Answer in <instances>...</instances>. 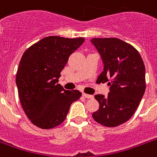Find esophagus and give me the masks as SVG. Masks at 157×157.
I'll return each mask as SVG.
<instances>
[{
    "instance_id": "34e87169",
    "label": "esophagus",
    "mask_w": 157,
    "mask_h": 157,
    "mask_svg": "<svg viewBox=\"0 0 157 157\" xmlns=\"http://www.w3.org/2000/svg\"><path fill=\"white\" fill-rule=\"evenodd\" d=\"M82 95H83L85 98H86V99H93V98H94V96H93V95H91V94H86V93H83V94H82Z\"/></svg>"
}]
</instances>
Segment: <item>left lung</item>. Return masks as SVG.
I'll list each match as a JSON object with an SVG mask.
<instances>
[{"label":"left lung","mask_w":157,"mask_h":157,"mask_svg":"<svg viewBox=\"0 0 157 157\" xmlns=\"http://www.w3.org/2000/svg\"><path fill=\"white\" fill-rule=\"evenodd\" d=\"M91 43L104 63V71L96 83L108 82L110 86L106 97L103 94L94 95L100 107L92 117L103 126L117 127L130 119L144 94V63L134 47L121 39L94 38Z\"/></svg>","instance_id":"1"}]
</instances>
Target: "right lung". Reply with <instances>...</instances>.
<instances>
[{
  "label": "right lung",
  "instance_id": "add662e5",
  "mask_svg": "<svg viewBox=\"0 0 157 157\" xmlns=\"http://www.w3.org/2000/svg\"><path fill=\"white\" fill-rule=\"evenodd\" d=\"M84 41L48 36L24 52L15 82L23 109L35 126L50 129L60 125L71 105L81 96L77 90H64L57 82L70 55Z\"/></svg>",
  "mask_w": 157,
  "mask_h": 157
}]
</instances>
